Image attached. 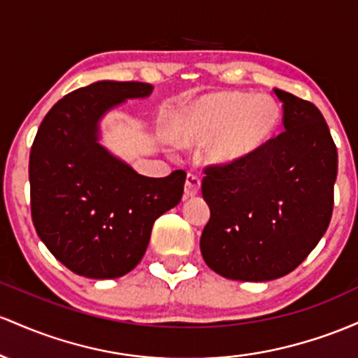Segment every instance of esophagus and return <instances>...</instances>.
<instances>
[{"instance_id": "1", "label": "esophagus", "mask_w": 358, "mask_h": 358, "mask_svg": "<svg viewBox=\"0 0 358 358\" xmlns=\"http://www.w3.org/2000/svg\"><path fill=\"white\" fill-rule=\"evenodd\" d=\"M199 187L201 179L196 174H191L189 172V174L186 176V184H184V196H186V198H192V196L198 194Z\"/></svg>"}]
</instances>
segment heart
I'll return each instance as SVG.
<instances>
[{
    "instance_id": "obj_1",
    "label": "heart",
    "mask_w": 358,
    "mask_h": 358,
    "mask_svg": "<svg viewBox=\"0 0 358 358\" xmlns=\"http://www.w3.org/2000/svg\"><path fill=\"white\" fill-rule=\"evenodd\" d=\"M280 106L268 96L218 91L203 96L187 111L179 130L182 145L206 148L216 166H240L255 157L280 125Z\"/></svg>"
}]
</instances>
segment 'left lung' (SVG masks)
Segmentation results:
<instances>
[{
    "label": "left lung",
    "instance_id": "left-lung-1",
    "mask_svg": "<svg viewBox=\"0 0 358 358\" xmlns=\"http://www.w3.org/2000/svg\"><path fill=\"white\" fill-rule=\"evenodd\" d=\"M284 131L240 166L204 167L210 222L204 262L233 280H272L294 271L330 224L338 154L313 103L274 90Z\"/></svg>",
    "mask_w": 358,
    "mask_h": 358
}]
</instances>
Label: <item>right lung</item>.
Returning a JSON list of instances; mask_svg holds the SVG:
<instances>
[{"instance_id":"obj_1","label":"right lung","mask_w":358,"mask_h":358,"mask_svg":"<svg viewBox=\"0 0 358 358\" xmlns=\"http://www.w3.org/2000/svg\"><path fill=\"white\" fill-rule=\"evenodd\" d=\"M147 83L99 81L69 92L40 123L30 150V208L40 240L69 271L125 275L142 260L160 215L179 204L186 172L145 178L99 145L98 120Z\"/></svg>"}]
</instances>
